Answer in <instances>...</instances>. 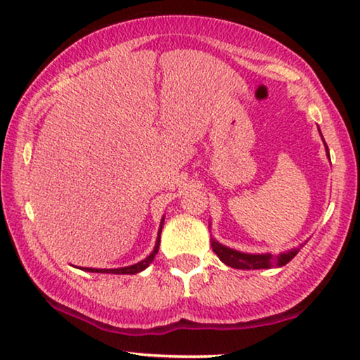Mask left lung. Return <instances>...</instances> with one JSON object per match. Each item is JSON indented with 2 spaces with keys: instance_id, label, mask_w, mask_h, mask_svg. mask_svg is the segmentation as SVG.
Instances as JSON below:
<instances>
[{
  "instance_id": "left-lung-1",
  "label": "left lung",
  "mask_w": 360,
  "mask_h": 360,
  "mask_svg": "<svg viewBox=\"0 0 360 360\" xmlns=\"http://www.w3.org/2000/svg\"><path fill=\"white\" fill-rule=\"evenodd\" d=\"M319 132H320V129H319ZM320 136H321V132H320ZM321 139H323V136H321ZM323 143H325V141H323ZM325 150H326V157L330 158V152H328V147H326V143H325ZM210 244H212L213 252L218 255V259L221 260L224 265H228L231 268H238V270H260V268L283 266V265H286L288 262H291L299 252V249H291L288 252H281V254H278V255L245 254V252L226 248V245L218 243L214 238H212Z\"/></svg>"
}]
</instances>
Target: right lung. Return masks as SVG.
Instances as JSON below:
<instances>
[{"label":"right lung","instance_id":"1","mask_svg":"<svg viewBox=\"0 0 360 360\" xmlns=\"http://www.w3.org/2000/svg\"><path fill=\"white\" fill-rule=\"evenodd\" d=\"M163 223H165V217L160 221V229H158V236H157V243H155L153 250L150 252V255H147L146 259L137 262V264L129 265V266H121V268H82L84 271H90V273H112V275H136V273H141L146 270V268L152 264L155 255L158 254L160 249V236H162V229H163Z\"/></svg>","mask_w":360,"mask_h":360}]
</instances>
